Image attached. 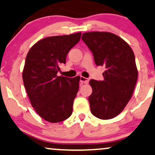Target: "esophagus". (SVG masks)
Here are the masks:
<instances>
[{
  "mask_svg": "<svg viewBox=\"0 0 155 155\" xmlns=\"http://www.w3.org/2000/svg\"><path fill=\"white\" fill-rule=\"evenodd\" d=\"M89 81V79L88 78L84 77V76H80V82L81 84H88Z\"/></svg>",
  "mask_w": 155,
  "mask_h": 155,
  "instance_id": "obj_1",
  "label": "esophagus"
}]
</instances>
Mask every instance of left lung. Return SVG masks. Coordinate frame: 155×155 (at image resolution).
Listing matches in <instances>:
<instances>
[{
	"label": "left lung",
	"instance_id": "1",
	"mask_svg": "<svg viewBox=\"0 0 155 155\" xmlns=\"http://www.w3.org/2000/svg\"><path fill=\"white\" fill-rule=\"evenodd\" d=\"M81 38L93 54L96 65L106 68L103 81H89L91 112L99 119H112L130 100L137 81L134 52L126 41L111 33L87 32Z\"/></svg>",
	"mask_w": 155,
	"mask_h": 155
}]
</instances>
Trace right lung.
Masks as SVG:
<instances>
[{
  "label": "right lung",
  "instance_id": "add662e5",
  "mask_svg": "<svg viewBox=\"0 0 155 155\" xmlns=\"http://www.w3.org/2000/svg\"><path fill=\"white\" fill-rule=\"evenodd\" d=\"M81 35L79 32L41 39L31 47L25 58L24 87L32 107L47 121L60 122L72 114L80 77L58 76L57 73Z\"/></svg>",
  "mask_w": 155,
  "mask_h": 155
}]
</instances>
